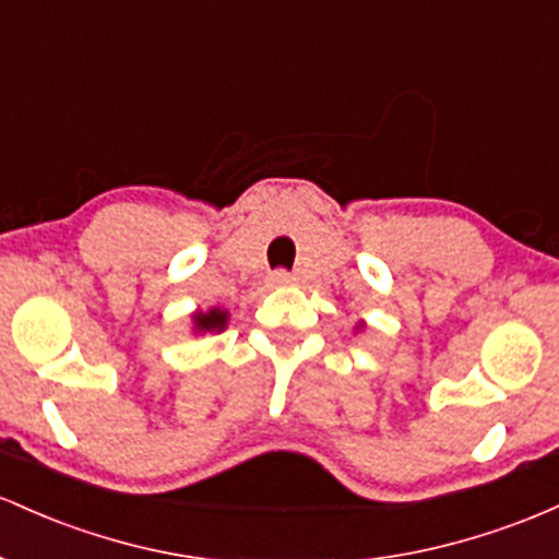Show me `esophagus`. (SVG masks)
<instances>
[{
  "instance_id": "1",
  "label": "esophagus",
  "mask_w": 559,
  "mask_h": 559,
  "mask_svg": "<svg viewBox=\"0 0 559 559\" xmlns=\"http://www.w3.org/2000/svg\"><path fill=\"white\" fill-rule=\"evenodd\" d=\"M296 280L293 277L290 272H287V269H277V272H272V277H269V282H272V285H290V282Z\"/></svg>"
}]
</instances>
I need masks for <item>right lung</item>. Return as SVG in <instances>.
I'll return each mask as SVG.
<instances>
[{"label":"right lung","instance_id":"1","mask_svg":"<svg viewBox=\"0 0 559 559\" xmlns=\"http://www.w3.org/2000/svg\"><path fill=\"white\" fill-rule=\"evenodd\" d=\"M195 324H198V330H203V332L224 330V324H227V313L218 311V309H211L209 313H195Z\"/></svg>","mask_w":559,"mask_h":559}]
</instances>
